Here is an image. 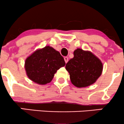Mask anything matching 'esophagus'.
I'll list each match as a JSON object with an SVG mask.
<instances>
[{
	"instance_id": "34e87169",
	"label": "esophagus",
	"mask_w": 124,
	"mask_h": 124,
	"mask_svg": "<svg viewBox=\"0 0 124 124\" xmlns=\"http://www.w3.org/2000/svg\"><path fill=\"white\" fill-rule=\"evenodd\" d=\"M64 60H65V63H66L68 62V58L67 56H65V57H64Z\"/></svg>"
}]
</instances>
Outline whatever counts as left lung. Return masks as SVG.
I'll return each mask as SVG.
<instances>
[{"instance_id": "obj_1", "label": "left lung", "mask_w": 124, "mask_h": 124, "mask_svg": "<svg viewBox=\"0 0 124 124\" xmlns=\"http://www.w3.org/2000/svg\"><path fill=\"white\" fill-rule=\"evenodd\" d=\"M73 55L65 66L72 83L77 87H85L95 83L103 70L100 60L92 52L80 48L74 51Z\"/></svg>"}]
</instances>
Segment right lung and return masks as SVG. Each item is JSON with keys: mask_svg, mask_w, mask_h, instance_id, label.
<instances>
[{"mask_svg": "<svg viewBox=\"0 0 124 124\" xmlns=\"http://www.w3.org/2000/svg\"><path fill=\"white\" fill-rule=\"evenodd\" d=\"M65 65L60 53L46 46L35 51L27 58L25 69L30 79L39 85H45L51 82L57 70Z\"/></svg>", "mask_w": 124, "mask_h": 124, "instance_id": "add662e5", "label": "right lung"}]
</instances>
